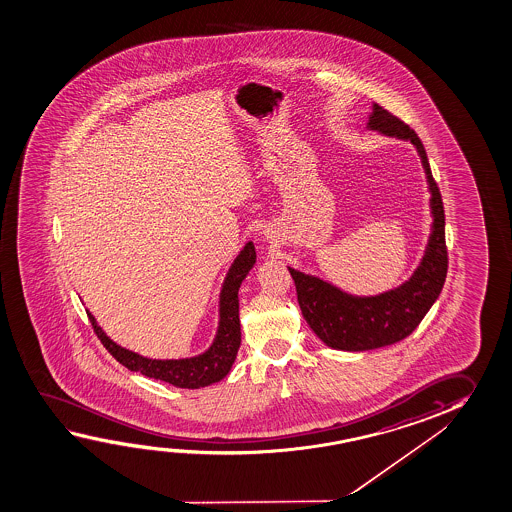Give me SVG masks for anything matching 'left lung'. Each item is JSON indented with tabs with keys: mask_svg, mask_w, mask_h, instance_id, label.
I'll use <instances>...</instances> for the list:
<instances>
[{
	"mask_svg": "<svg viewBox=\"0 0 512 512\" xmlns=\"http://www.w3.org/2000/svg\"><path fill=\"white\" fill-rule=\"evenodd\" d=\"M366 128L386 137L409 140L416 147L429 183L432 226L429 244L413 276L397 288L372 297L350 295L320 277L288 267L297 288L302 317L313 333L327 347L349 352L381 349L413 333L443 290L448 268L445 210L422 140L406 122L379 105L372 108Z\"/></svg>",
	"mask_w": 512,
	"mask_h": 512,
	"instance_id": "obj_1",
	"label": "left lung"
}]
</instances>
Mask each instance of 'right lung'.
<instances>
[{
	"label": "right lung",
	"instance_id": "add662e5",
	"mask_svg": "<svg viewBox=\"0 0 512 512\" xmlns=\"http://www.w3.org/2000/svg\"><path fill=\"white\" fill-rule=\"evenodd\" d=\"M256 263V249L252 242H247L244 249L236 256L233 265L229 267L219 299V327L215 340L210 349L203 354L183 359H151L124 349L114 340L106 336L105 331L99 327L94 315L87 311L94 333L105 345L106 350L131 372H140L146 377L156 381L169 382L176 388L197 390L222 381L229 374L231 366L235 363L236 354L240 349V317H238V288L244 281L249 270Z\"/></svg>",
	"mask_w": 512,
	"mask_h": 512
}]
</instances>
